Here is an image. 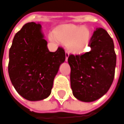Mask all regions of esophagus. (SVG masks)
<instances>
[{"label":"esophagus","mask_w":124,"mask_h":124,"mask_svg":"<svg viewBox=\"0 0 124 124\" xmlns=\"http://www.w3.org/2000/svg\"><path fill=\"white\" fill-rule=\"evenodd\" d=\"M69 54L67 52V51H66V53H65V60H66V62H67L68 61V58H69Z\"/></svg>","instance_id":"34e87169"}]
</instances>
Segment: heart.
Wrapping results in <instances>:
<instances>
[{
	"label": "heart",
	"mask_w": 124,
	"mask_h": 124,
	"mask_svg": "<svg viewBox=\"0 0 124 124\" xmlns=\"http://www.w3.org/2000/svg\"><path fill=\"white\" fill-rule=\"evenodd\" d=\"M91 36V32L87 28L66 25L60 28L55 34H51L49 39L55 43H59L60 41L67 43L68 49L70 52L82 53L89 44Z\"/></svg>",
	"instance_id": "obj_1"
}]
</instances>
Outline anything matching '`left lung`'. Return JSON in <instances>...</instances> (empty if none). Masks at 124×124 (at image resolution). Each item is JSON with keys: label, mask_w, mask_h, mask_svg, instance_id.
<instances>
[{"label": "left lung", "mask_w": 124, "mask_h": 124, "mask_svg": "<svg viewBox=\"0 0 124 124\" xmlns=\"http://www.w3.org/2000/svg\"><path fill=\"white\" fill-rule=\"evenodd\" d=\"M88 46L90 51L68 58L73 94L84 102L94 101L108 92L116 66L113 40L105 29L96 28Z\"/></svg>", "instance_id": "8db88e82"}]
</instances>
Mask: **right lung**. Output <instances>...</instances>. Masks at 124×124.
Segmentation results:
<instances>
[{
  "mask_svg": "<svg viewBox=\"0 0 124 124\" xmlns=\"http://www.w3.org/2000/svg\"><path fill=\"white\" fill-rule=\"evenodd\" d=\"M40 24L28 23L16 33L9 53L8 72L12 85L29 101L50 95L60 66L65 61L64 49L50 52Z\"/></svg>",
  "mask_w": 124,
  "mask_h": 124,
  "instance_id": "1",
  "label": "right lung"
}]
</instances>
